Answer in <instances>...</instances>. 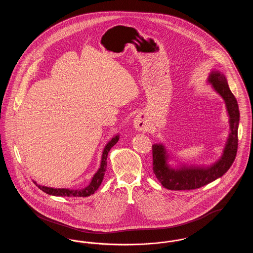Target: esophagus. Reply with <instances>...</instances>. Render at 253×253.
<instances>
[{
	"instance_id": "34e87169",
	"label": "esophagus",
	"mask_w": 253,
	"mask_h": 253,
	"mask_svg": "<svg viewBox=\"0 0 253 253\" xmlns=\"http://www.w3.org/2000/svg\"><path fill=\"white\" fill-rule=\"evenodd\" d=\"M133 125H134V128L138 131L140 130H145L147 128V124L145 122L144 119L142 116H136L133 120Z\"/></svg>"
}]
</instances>
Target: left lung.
<instances>
[{
    "label": "left lung",
    "mask_w": 253,
    "mask_h": 253,
    "mask_svg": "<svg viewBox=\"0 0 253 253\" xmlns=\"http://www.w3.org/2000/svg\"><path fill=\"white\" fill-rule=\"evenodd\" d=\"M209 83L222 96L226 102L229 113L230 132L224 150V154L215 164L208 168L172 169L168 166L166 160V150L162 144L153 145V170L162 186L172 191L195 190L221 177L232 165L238 148V125L240 113L238 103L234 95L229 90L224 74L212 71L210 75Z\"/></svg>",
    "instance_id": "left-lung-1"
}]
</instances>
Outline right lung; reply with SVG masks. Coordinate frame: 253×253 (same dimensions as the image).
I'll list each match as a JSON object with an SVG mask.
<instances>
[{
  "label": "right lung",
  "instance_id": "obj_1",
  "mask_svg": "<svg viewBox=\"0 0 253 253\" xmlns=\"http://www.w3.org/2000/svg\"><path fill=\"white\" fill-rule=\"evenodd\" d=\"M120 139L119 135H116L114 138L111 139V141H109L108 144L105 146L103 153H102V158H101V164H100V168L98 169V170L96 171V174L93 176L91 183L89 184V186H87L84 189L82 190H69V189H53V188H48V187H44V186H41L38 185L36 181H33L34 184H36L37 187L42 190V192L50 194V195H54V196H75V197H86V196H90L91 194H94L96 190L98 189V187L100 186L101 182L103 180L104 174H105V170L107 167V156H108L109 151L111 150V148L116 144Z\"/></svg>",
  "mask_w": 253,
  "mask_h": 253
}]
</instances>
